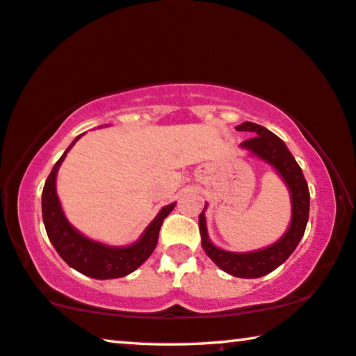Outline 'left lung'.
Returning a JSON list of instances; mask_svg holds the SVG:
<instances>
[{
  "mask_svg": "<svg viewBox=\"0 0 356 356\" xmlns=\"http://www.w3.org/2000/svg\"><path fill=\"white\" fill-rule=\"evenodd\" d=\"M238 131H249L255 135L250 140L241 143V147L249 151L260 161L266 162L276 170L277 175L286 183L291 194L292 216L291 225L281 239L275 244L265 247V249L254 252H229L212 244L207 233V221H205V209L199 215V229L200 238H202V249L213 264L221 268L225 273L236 277H245V280H254V277L265 276L277 266L284 264L291 254L296 250L298 242L305 233L308 213H310V191H308L307 179L303 177L302 168L298 167L296 159L281 138L275 133L266 130L265 127L257 125L252 122H244L236 127Z\"/></svg>",
  "mask_w": 356,
  "mask_h": 356,
  "instance_id": "obj_1",
  "label": "left lung"
}]
</instances>
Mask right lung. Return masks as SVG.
I'll return each instance as SVG.
<instances>
[{"instance_id":"right-lung-1","label":"right lung","mask_w":356,"mask_h":356,"mask_svg":"<svg viewBox=\"0 0 356 356\" xmlns=\"http://www.w3.org/2000/svg\"><path fill=\"white\" fill-rule=\"evenodd\" d=\"M81 138L76 136L69 147L65 149L63 157L54 163L48 179H46L43 194H41V210H43V223L46 234L54 245V249L60 255L67 265L74 268L81 275L95 277V280H114L130 275L140 268L149 259L156 249L159 241L162 221L175 209L173 204H168L161 209L141 238L130 245L115 247L107 245L102 242L92 241L76 231L65 218L64 210L60 207L58 191H56V177L60 163L64 162L67 152L74 147V144Z\"/></svg>"}]
</instances>
